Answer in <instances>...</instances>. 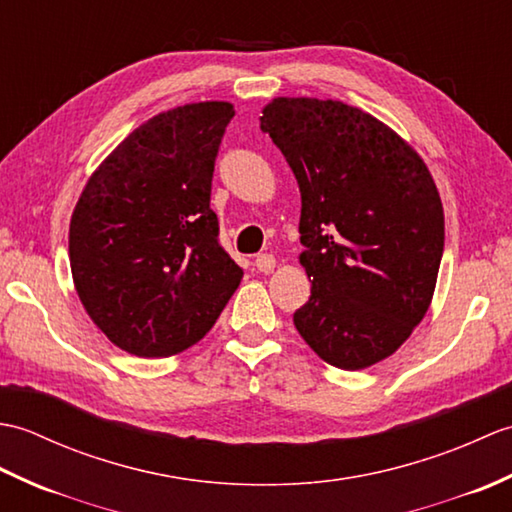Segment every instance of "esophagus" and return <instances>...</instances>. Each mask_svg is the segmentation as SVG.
I'll return each mask as SVG.
<instances>
[{
  "label": "esophagus",
  "mask_w": 512,
  "mask_h": 512,
  "mask_svg": "<svg viewBox=\"0 0 512 512\" xmlns=\"http://www.w3.org/2000/svg\"><path fill=\"white\" fill-rule=\"evenodd\" d=\"M255 268L259 270V273H270V270L275 268V257H273V255H268V253L257 255V259H255Z\"/></svg>",
  "instance_id": "esophagus-1"
}]
</instances>
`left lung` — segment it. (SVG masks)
Wrapping results in <instances>:
<instances>
[{"instance_id": "left-lung-1", "label": "left lung", "mask_w": 512, "mask_h": 512, "mask_svg": "<svg viewBox=\"0 0 512 512\" xmlns=\"http://www.w3.org/2000/svg\"><path fill=\"white\" fill-rule=\"evenodd\" d=\"M262 132L301 191V266L312 281L295 325L325 363L363 369L422 321L444 250L440 193L422 158L341 101L275 99Z\"/></svg>"}]
</instances>
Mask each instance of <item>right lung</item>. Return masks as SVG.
I'll list each match as a JSON object with an SVG mask.
<instances>
[{"instance_id":"1","label":"right lung","mask_w":512,"mask_h":512,"mask_svg":"<svg viewBox=\"0 0 512 512\" xmlns=\"http://www.w3.org/2000/svg\"><path fill=\"white\" fill-rule=\"evenodd\" d=\"M235 110L206 101L149 118L85 184L70 222L76 292L121 350L162 358L213 328L244 270L220 246L211 182Z\"/></svg>"}]
</instances>
